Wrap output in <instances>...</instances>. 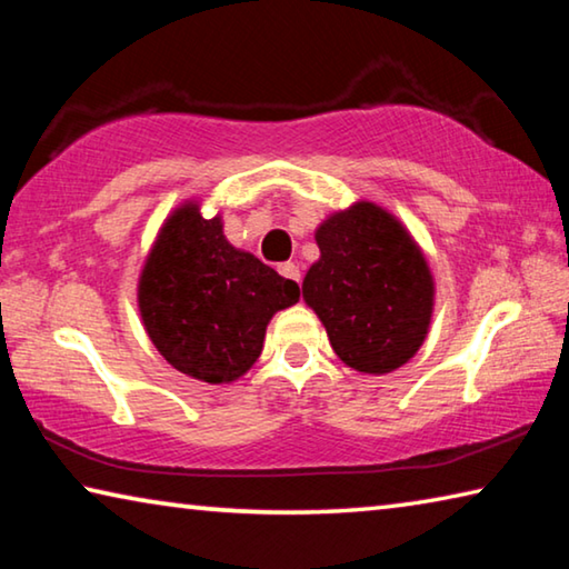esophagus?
I'll return each instance as SVG.
<instances>
[{
	"label": "esophagus",
	"instance_id": "34e87169",
	"mask_svg": "<svg viewBox=\"0 0 569 569\" xmlns=\"http://www.w3.org/2000/svg\"><path fill=\"white\" fill-rule=\"evenodd\" d=\"M278 273H281L283 278H291V281H296V283H301V271H298V266L291 261L278 266Z\"/></svg>",
	"mask_w": 569,
	"mask_h": 569
}]
</instances>
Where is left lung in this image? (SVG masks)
I'll use <instances>...</instances> for the list:
<instances>
[{"label":"left lung","instance_id":"obj_1","mask_svg":"<svg viewBox=\"0 0 569 569\" xmlns=\"http://www.w3.org/2000/svg\"><path fill=\"white\" fill-rule=\"evenodd\" d=\"M321 258L303 278V301L326 326L339 359L389 373L427 339L435 281L427 258L397 218L361 203L316 230Z\"/></svg>","mask_w":569,"mask_h":569}]
</instances>
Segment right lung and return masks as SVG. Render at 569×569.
<instances>
[{"label": "right lung", "mask_w": 569, "mask_h": 569, "mask_svg": "<svg viewBox=\"0 0 569 569\" xmlns=\"http://www.w3.org/2000/svg\"><path fill=\"white\" fill-rule=\"evenodd\" d=\"M298 283L223 236L198 203L172 213L140 273L146 331L170 366L208 383H228L256 363L266 326L298 301Z\"/></svg>", "instance_id": "obj_1"}]
</instances>
